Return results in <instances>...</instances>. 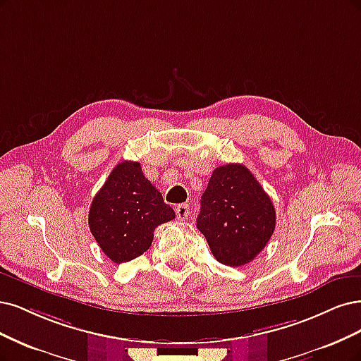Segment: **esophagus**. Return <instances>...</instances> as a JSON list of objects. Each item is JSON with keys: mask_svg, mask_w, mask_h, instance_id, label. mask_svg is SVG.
<instances>
[{"mask_svg": "<svg viewBox=\"0 0 361 361\" xmlns=\"http://www.w3.org/2000/svg\"><path fill=\"white\" fill-rule=\"evenodd\" d=\"M175 212H176V216H178V219H186L188 218V215H190V206L188 204H178L176 207H175Z\"/></svg>", "mask_w": 361, "mask_h": 361, "instance_id": "esophagus-1", "label": "esophagus"}]
</instances>
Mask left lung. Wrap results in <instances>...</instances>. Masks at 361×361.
Listing matches in <instances>:
<instances>
[{
  "label": "left lung",
  "instance_id": "8db88e82",
  "mask_svg": "<svg viewBox=\"0 0 361 361\" xmlns=\"http://www.w3.org/2000/svg\"><path fill=\"white\" fill-rule=\"evenodd\" d=\"M276 226L270 197L243 164L216 167L202 195L197 228L219 263L245 266L264 250Z\"/></svg>",
  "mask_w": 361,
  "mask_h": 361
}]
</instances>
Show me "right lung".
<instances>
[{
  "instance_id": "right-lung-1",
  "label": "right lung",
  "mask_w": 361,
  "mask_h": 361,
  "mask_svg": "<svg viewBox=\"0 0 361 361\" xmlns=\"http://www.w3.org/2000/svg\"><path fill=\"white\" fill-rule=\"evenodd\" d=\"M175 218V210L149 182L135 161L119 163L90 207V230L102 251L116 264L149 250L158 226Z\"/></svg>"
}]
</instances>
